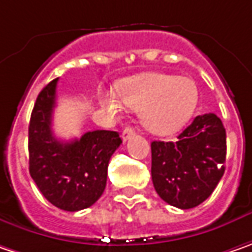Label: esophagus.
<instances>
[{"label":"esophagus","mask_w":252,"mask_h":252,"mask_svg":"<svg viewBox=\"0 0 252 252\" xmlns=\"http://www.w3.org/2000/svg\"><path fill=\"white\" fill-rule=\"evenodd\" d=\"M134 134H135V129H134L132 126H126V129L123 131V134H121V138H123V141L126 142V139H129Z\"/></svg>","instance_id":"esophagus-1"}]
</instances>
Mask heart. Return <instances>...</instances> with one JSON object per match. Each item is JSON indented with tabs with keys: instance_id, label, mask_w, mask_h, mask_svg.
<instances>
[{
	"instance_id": "obj_1",
	"label": "heart",
	"mask_w": 252,
	"mask_h": 252,
	"mask_svg": "<svg viewBox=\"0 0 252 252\" xmlns=\"http://www.w3.org/2000/svg\"><path fill=\"white\" fill-rule=\"evenodd\" d=\"M100 101L111 113H118L123 101L139 111V120L148 131L169 135L189 121L199 101V92L188 77L151 71L121 80L117 94L101 93Z\"/></svg>"
}]
</instances>
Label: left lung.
Wrapping results in <instances>:
<instances>
[{
  "label": "left lung",
  "mask_w": 252,
  "mask_h": 252,
  "mask_svg": "<svg viewBox=\"0 0 252 252\" xmlns=\"http://www.w3.org/2000/svg\"><path fill=\"white\" fill-rule=\"evenodd\" d=\"M225 129L213 113L197 115L176 142L151 144L154 188L162 200L191 209L203 203L224 173Z\"/></svg>",
  "instance_id": "8db88e82"
}]
</instances>
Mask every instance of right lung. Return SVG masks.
Listing matches in <instances>:
<instances>
[{"mask_svg":"<svg viewBox=\"0 0 252 252\" xmlns=\"http://www.w3.org/2000/svg\"><path fill=\"white\" fill-rule=\"evenodd\" d=\"M55 79L43 87L29 121V173L40 193L53 206L79 212L100 199L107 183L111 155L121 145L115 131H89L79 139L59 141L52 131L56 105Z\"/></svg>","mask_w":252,"mask_h":252,"instance_id":"obj_1","label":"right lung"}]
</instances>
